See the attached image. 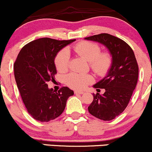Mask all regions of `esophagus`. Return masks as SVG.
<instances>
[{"label":"esophagus","instance_id":"obj_1","mask_svg":"<svg viewBox=\"0 0 152 152\" xmlns=\"http://www.w3.org/2000/svg\"><path fill=\"white\" fill-rule=\"evenodd\" d=\"M85 92H83V91H75V94H80V95H83V94H84Z\"/></svg>","mask_w":152,"mask_h":152}]
</instances>
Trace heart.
<instances>
[{
	"instance_id": "obj_1",
	"label": "heart",
	"mask_w": 152,
	"mask_h": 152,
	"mask_svg": "<svg viewBox=\"0 0 152 152\" xmlns=\"http://www.w3.org/2000/svg\"><path fill=\"white\" fill-rule=\"evenodd\" d=\"M74 51L78 56L89 62L91 69L98 75H103L108 72L112 64V57L108 52L101 53L98 44L91 42H81L73 47ZM70 62L69 50L63 49L55 57L54 63L57 70L60 72L67 71ZM93 81L90 75L72 72L66 77V83L71 88L81 90L85 88Z\"/></svg>"
}]
</instances>
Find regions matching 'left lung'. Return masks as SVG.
<instances>
[{"label":"left lung","instance_id":"1","mask_svg":"<svg viewBox=\"0 0 152 152\" xmlns=\"http://www.w3.org/2000/svg\"><path fill=\"white\" fill-rule=\"evenodd\" d=\"M105 45L112 55V64L107 75L94 88H104L101 95L94 94V101L88 107L91 115L109 121L125 110L135 88L138 77V65L134 52L128 43L107 33L85 37Z\"/></svg>","mask_w":152,"mask_h":152}]
</instances>
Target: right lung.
Instances as JSON below:
<instances>
[{"label": "right lung", "instance_id": "1", "mask_svg": "<svg viewBox=\"0 0 152 152\" xmlns=\"http://www.w3.org/2000/svg\"><path fill=\"white\" fill-rule=\"evenodd\" d=\"M75 40L43 37L27 43L14 62V77L27 112L35 120L48 122L62 114L66 101L74 94L68 87L58 92L47 83L56 74L54 59L60 50Z\"/></svg>", "mask_w": 152, "mask_h": 152}]
</instances>
